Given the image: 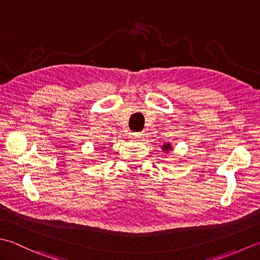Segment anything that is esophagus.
<instances>
[{
    "instance_id": "obj_1",
    "label": "esophagus",
    "mask_w": 260,
    "mask_h": 260,
    "mask_svg": "<svg viewBox=\"0 0 260 260\" xmlns=\"http://www.w3.org/2000/svg\"><path fill=\"white\" fill-rule=\"evenodd\" d=\"M145 135L141 134V132H132V134H130V139L138 141V140H140Z\"/></svg>"
}]
</instances>
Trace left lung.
I'll return each mask as SVG.
<instances>
[{"instance_id": "1", "label": "left lung", "mask_w": 260, "mask_h": 260, "mask_svg": "<svg viewBox=\"0 0 260 260\" xmlns=\"http://www.w3.org/2000/svg\"><path fill=\"white\" fill-rule=\"evenodd\" d=\"M164 150H171V144H165L162 146Z\"/></svg>"}]
</instances>
